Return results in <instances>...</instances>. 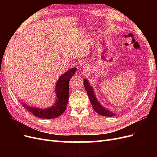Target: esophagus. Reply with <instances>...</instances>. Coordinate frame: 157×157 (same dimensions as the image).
Instances as JSON below:
<instances>
[{"label":"esophagus","instance_id":"34e87169","mask_svg":"<svg viewBox=\"0 0 157 157\" xmlns=\"http://www.w3.org/2000/svg\"><path fill=\"white\" fill-rule=\"evenodd\" d=\"M84 68H85V69H88V67H86V66H85Z\"/></svg>","mask_w":157,"mask_h":157}]
</instances>
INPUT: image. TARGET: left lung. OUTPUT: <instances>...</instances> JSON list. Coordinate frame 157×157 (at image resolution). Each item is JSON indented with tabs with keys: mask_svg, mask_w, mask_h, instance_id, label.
Wrapping results in <instances>:
<instances>
[{
	"mask_svg": "<svg viewBox=\"0 0 157 157\" xmlns=\"http://www.w3.org/2000/svg\"><path fill=\"white\" fill-rule=\"evenodd\" d=\"M84 86L85 90H86V93L88 94L90 101L95 111L99 114L100 115L104 117H113L115 115V113L110 111L109 109H105L98 101L94 88L92 86H90V84L87 79L84 78Z\"/></svg>",
	"mask_w": 157,
	"mask_h": 157,
	"instance_id": "8db88e82",
	"label": "left lung"
}]
</instances>
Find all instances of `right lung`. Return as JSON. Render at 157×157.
Masks as SVG:
<instances>
[{
    "mask_svg": "<svg viewBox=\"0 0 157 157\" xmlns=\"http://www.w3.org/2000/svg\"><path fill=\"white\" fill-rule=\"evenodd\" d=\"M77 68L73 67L69 69L67 72L61 75L56 83L55 93L56 94V101L52 106L41 109L29 106L27 104L21 101V104L25 109L33 113V115L42 118L52 119L61 115L66 109L69 100V82L75 75Z\"/></svg>",
    "mask_w": 157,
    "mask_h": 157,
    "instance_id": "right-lung-1",
    "label": "right lung"
}]
</instances>
